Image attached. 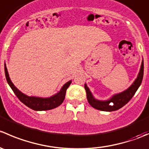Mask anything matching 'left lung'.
Instances as JSON below:
<instances>
[{
  "mask_svg": "<svg viewBox=\"0 0 149 149\" xmlns=\"http://www.w3.org/2000/svg\"><path fill=\"white\" fill-rule=\"evenodd\" d=\"M143 77V60L141 63V68H140L137 78L134 81V82L131 84V86L123 92L113 95L109 100L102 101V100H98L94 98L90 89L87 86L86 84H85L84 88L86 91L87 100L92 107L99 109V110L106 111V112L118 110L123 107L124 105H125L134 96L135 93L136 92L138 88L141 86Z\"/></svg>",
  "mask_w": 149,
  "mask_h": 149,
  "instance_id": "left-lung-1",
  "label": "left lung"
}]
</instances>
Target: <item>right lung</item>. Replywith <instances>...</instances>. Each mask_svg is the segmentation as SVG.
Masks as SVG:
<instances>
[{"label": "right lung", "instance_id": "right-lung-1", "mask_svg": "<svg viewBox=\"0 0 149 149\" xmlns=\"http://www.w3.org/2000/svg\"><path fill=\"white\" fill-rule=\"evenodd\" d=\"M5 74L7 82L8 85L13 90L14 94H16V97L19 98V100L22 102V103L24 104L28 107L31 108L33 110L35 111H45V110H49V109H54L57 107L60 106L63 102L64 101V99L65 97V92L67 88H68L69 86L71 84L72 81H69L67 83H65L61 89L60 90L59 92L55 94V95L52 96L50 97H33V96L26 95L22 91H19L17 88L14 86V84L12 83L10 81V79L8 75V70H7L6 65H5Z\"/></svg>", "mask_w": 149, "mask_h": 149}]
</instances>
